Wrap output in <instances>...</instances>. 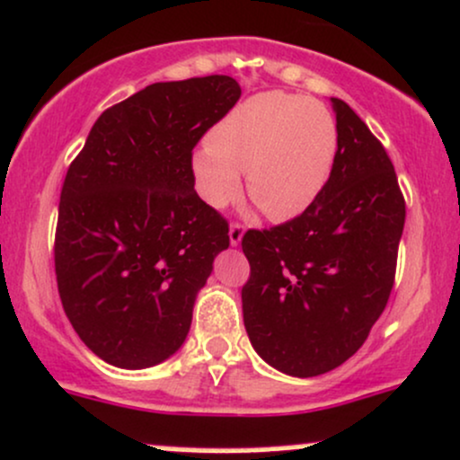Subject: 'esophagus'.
I'll use <instances>...</instances> for the list:
<instances>
[{"label": "esophagus", "mask_w": 460, "mask_h": 460, "mask_svg": "<svg viewBox=\"0 0 460 460\" xmlns=\"http://www.w3.org/2000/svg\"><path fill=\"white\" fill-rule=\"evenodd\" d=\"M243 232H245V228L241 224H236V221H234V224H230V232H228V234H230V243L232 245H239L241 239H243Z\"/></svg>", "instance_id": "1"}]
</instances>
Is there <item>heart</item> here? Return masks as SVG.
Here are the masks:
<instances>
[{"instance_id":"heart-1","label":"heart","mask_w":460,"mask_h":460,"mask_svg":"<svg viewBox=\"0 0 460 460\" xmlns=\"http://www.w3.org/2000/svg\"><path fill=\"white\" fill-rule=\"evenodd\" d=\"M337 123L322 102L270 91L221 119L190 158L195 187L215 208L234 202L247 173L252 202L291 221L317 202L337 156Z\"/></svg>"}]
</instances>
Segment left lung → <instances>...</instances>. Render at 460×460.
Returning <instances> with one entry per match:
<instances>
[{
	"label": "left lung",
	"mask_w": 460,
	"mask_h": 460,
	"mask_svg": "<svg viewBox=\"0 0 460 460\" xmlns=\"http://www.w3.org/2000/svg\"><path fill=\"white\" fill-rule=\"evenodd\" d=\"M337 156L311 208L270 230H247L243 322L265 363L313 378L339 367L369 337L395 280L406 204L383 143L330 97Z\"/></svg>",
	"instance_id": "obj_1"
}]
</instances>
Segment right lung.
Returning a JSON list of instances; mask_svg holds the SVG:
<instances>
[{
  "label": "right lung",
  "mask_w": 460,
  "mask_h": 460,
  "mask_svg": "<svg viewBox=\"0 0 460 460\" xmlns=\"http://www.w3.org/2000/svg\"><path fill=\"white\" fill-rule=\"evenodd\" d=\"M230 75L156 82L108 108L69 164L56 280L77 337L121 369L163 363L187 339L228 221L195 193L193 147L239 102Z\"/></svg>",
  "instance_id": "obj_1"
}]
</instances>
